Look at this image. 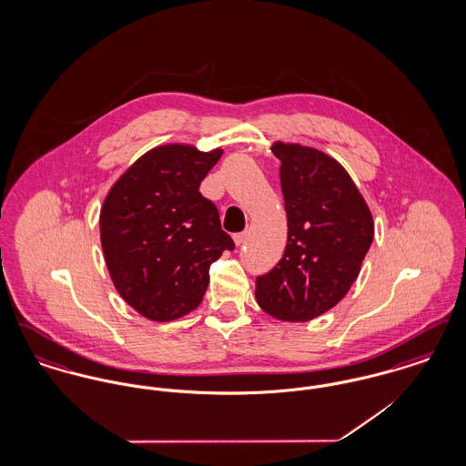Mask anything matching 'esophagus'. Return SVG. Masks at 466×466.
<instances>
[{
	"label": "esophagus",
	"instance_id": "1",
	"mask_svg": "<svg viewBox=\"0 0 466 466\" xmlns=\"http://www.w3.org/2000/svg\"><path fill=\"white\" fill-rule=\"evenodd\" d=\"M244 239H246V232H238V234H234V243L238 244V246H241L244 243Z\"/></svg>",
	"mask_w": 466,
	"mask_h": 466
}]
</instances>
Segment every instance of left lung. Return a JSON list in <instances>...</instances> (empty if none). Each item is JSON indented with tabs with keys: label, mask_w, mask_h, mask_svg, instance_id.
Here are the masks:
<instances>
[{
	"label": "left lung",
	"mask_w": 466,
	"mask_h": 466,
	"mask_svg": "<svg viewBox=\"0 0 466 466\" xmlns=\"http://www.w3.org/2000/svg\"><path fill=\"white\" fill-rule=\"evenodd\" d=\"M289 218L278 266L257 278L262 309L283 321H309L337 306L355 283L374 239V220L348 171L332 157L276 141Z\"/></svg>",
	"instance_id": "left-lung-1"
}]
</instances>
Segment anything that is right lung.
<instances>
[{"label": "right lung", "mask_w": 466, "mask_h": 466, "mask_svg": "<svg viewBox=\"0 0 466 466\" xmlns=\"http://www.w3.org/2000/svg\"><path fill=\"white\" fill-rule=\"evenodd\" d=\"M222 154L177 143L157 147L116 179L103 202L99 230L111 281L152 321L196 309L209 266L234 249L217 206L199 192Z\"/></svg>", "instance_id": "obj_1"}]
</instances>
